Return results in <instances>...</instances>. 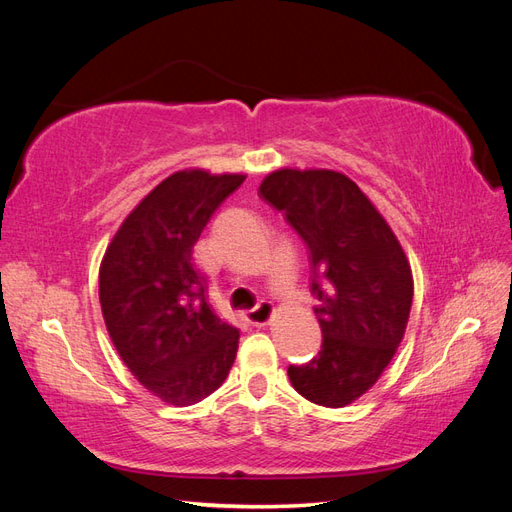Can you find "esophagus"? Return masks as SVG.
<instances>
[{
  "label": "esophagus",
  "mask_w": 512,
  "mask_h": 512,
  "mask_svg": "<svg viewBox=\"0 0 512 512\" xmlns=\"http://www.w3.org/2000/svg\"><path fill=\"white\" fill-rule=\"evenodd\" d=\"M271 316H273L271 301H260L254 309L247 312V320H250L254 327H265V324L271 320Z\"/></svg>",
  "instance_id": "obj_1"
}]
</instances>
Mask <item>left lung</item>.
Masks as SVG:
<instances>
[{
	"mask_svg": "<svg viewBox=\"0 0 512 512\" xmlns=\"http://www.w3.org/2000/svg\"><path fill=\"white\" fill-rule=\"evenodd\" d=\"M258 196L284 213L309 250L318 356L290 365L294 391L344 408L376 384L406 333L412 271L391 226L352 179L335 170L282 168Z\"/></svg>",
	"mask_w": 512,
	"mask_h": 512,
	"instance_id": "left-lung-1",
	"label": "left lung"
}]
</instances>
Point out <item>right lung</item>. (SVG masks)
Wrapping results in <instances>:
<instances>
[{
	"label": "right lung",
	"instance_id": "right-lung-1",
	"mask_svg": "<svg viewBox=\"0 0 512 512\" xmlns=\"http://www.w3.org/2000/svg\"><path fill=\"white\" fill-rule=\"evenodd\" d=\"M245 175L179 170L128 215L100 265L108 335L145 389L192 406L220 389L235 363L239 331L207 303L194 245Z\"/></svg>",
	"mask_w": 512,
	"mask_h": 512
}]
</instances>
